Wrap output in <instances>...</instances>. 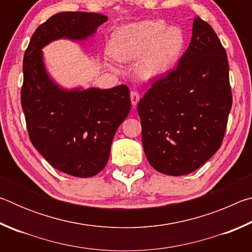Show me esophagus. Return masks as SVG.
Segmentation results:
<instances>
[{
  "label": "esophagus",
  "mask_w": 252,
  "mask_h": 252,
  "mask_svg": "<svg viewBox=\"0 0 252 252\" xmlns=\"http://www.w3.org/2000/svg\"><path fill=\"white\" fill-rule=\"evenodd\" d=\"M130 97H131V103H132V105L135 106L136 104H138V102H139V100H140V95H139L138 92L132 91V92L130 93Z\"/></svg>",
  "instance_id": "obj_1"
}]
</instances>
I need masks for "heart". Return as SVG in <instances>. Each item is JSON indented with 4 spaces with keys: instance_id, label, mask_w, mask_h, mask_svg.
Returning a JSON list of instances; mask_svg holds the SVG:
<instances>
[{
    "instance_id": "b5f03b06",
    "label": "heart",
    "mask_w": 252,
    "mask_h": 252,
    "mask_svg": "<svg viewBox=\"0 0 252 252\" xmlns=\"http://www.w3.org/2000/svg\"><path fill=\"white\" fill-rule=\"evenodd\" d=\"M187 36L178 25L163 20H144L126 24L111 34L109 50L119 62L138 60L135 74L142 81L163 79L171 73L185 51Z\"/></svg>"
}]
</instances>
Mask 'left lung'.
I'll use <instances>...</instances> for the list:
<instances>
[{
	"instance_id": "obj_1",
	"label": "left lung",
	"mask_w": 252,
	"mask_h": 252,
	"mask_svg": "<svg viewBox=\"0 0 252 252\" xmlns=\"http://www.w3.org/2000/svg\"><path fill=\"white\" fill-rule=\"evenodd\" d=\"M192 25L177 69L153 83L138 105L147 159L168 176L193 172L219 150L232 104L225 50L199 16Z\"/></svg>"
}]
</instances>
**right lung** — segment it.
<instances>
[{
  "label": "right lung",
  "instance_id": "1",
  "mask_svg": "<svg viewBox=\"0 0 252 252\" xmlns=\"http://www.w3.org/2000/svg\"><path fill=\"white\" fill-rule=\"evenodd\" d=\"M106 21L99 13L60 12L36 29L24 54L21 103L30 139L52 167L73 177H93L105 167L130 112V91L125 84L62 87L46 69L42 49L62 39L84 44Z\"/></svg>",
  "mask_w": 252,
  "mask_h": 252
}]
</instances>
